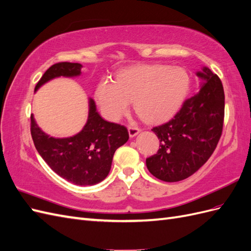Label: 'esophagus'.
<instances>
[{
	"label": "esophagus",
	"instance_id": "esophagus-1",
	"mask_svg": "<svg viewBox=\"0 0 251 251\" xmlns=\"http://www.w3.org/2000/svg\"><path fill=\"white\" fill-rule=\"evenodd\" d=\"M127 130H128V135H130V137H134V136H136L140 132V128L137 126H135V125L128 126Z\"/></svg>",
	"mask_w": 251,
	"mask_h": 251
}]
</instances>
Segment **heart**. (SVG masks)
Listing matches in <instances>:
<instances>
[{"instance_id":"heart-1","label":"heart","mask_w":251,"mask_h":251,"mask_svg":"<svg viewBox=\"0 0 251 251\" xmlns=\"http://www.w3.org/2000/svg\"><path fill=\"white\" fill-rule=\"evenodd\" d=\"M188 88V74L182 68L141 66L119 74L116 81L102 79L96 98L102 114L110 120H118L134 100L135 111L142 119L158 123L178 110Z\"/></svg>"}]
</instances>
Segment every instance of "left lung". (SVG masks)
I'll return each mask as SVG.
<instances>
[{
  "mask_svg": "<svg viewBox=\"0 0 251 251\" xmlns=\"http://www.w3.org/2000/svg\"><path fill=\"white\" fill-rule=\"evenodd\" d=\"M198 93L185 100L168 123L151 128L159 139L157 154L147 158L150 173L165 182L192 176L214 153L224 124L225 96L221 79L203 67Z\"/></svg>",
  "mask_w": 251,
  "mask_h": 251,
  "instance_id": "obj_1",
  "label": "left lung"
}]
</instances>
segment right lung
Here are the masks:
<instances>
[{
    "mask_svg": "<svg viewBox=\"0 0 251 251\" xmlns=\"http://www.w3.org/2000/svg\"><path fill=\"white\" fill-rule=\"evenodd\" d=\"M81 67L68 62L52 65L36 83L35 91L54 77L77 76ZM30 132L35 149L50 169L77 185H93L107 177L114 153L128 139L127 128L102 119L96 112L93 100H90L86 126L73 137H50L37 126L32 115Z\"/></svg>",
    "mask_w": 251,
    "mask_h": 251,
    "instance_id": "obj_1",
    "label": "right lung"
}]
</instances>
